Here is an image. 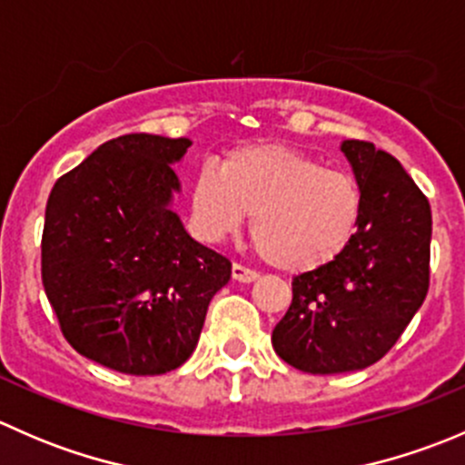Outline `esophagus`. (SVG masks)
<instances>
[{
    "instance_id": "34e87169",
    "label": "esophagus",
    "mask_w": 465,
    "mask_h": 465,
    "mask_svg": "<svg viewBox=\"0 0 465 465\" xmlns=\"http://www.w3.org/2000/svg\"><path fill=\"white\" fill-rule=\"evenodd\" d=\"M232 274H233V279L241 281V283H252V281L259 279V272L252 270V267H245L242 262H233Z\"/></svg>"
}]
</instances>
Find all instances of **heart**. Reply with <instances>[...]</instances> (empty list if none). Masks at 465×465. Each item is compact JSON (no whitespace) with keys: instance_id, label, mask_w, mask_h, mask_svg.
<instances>
[{"instance_id":"heart-1","label":"heart","mask_w":465,"mask_h":465,"mask_svg":"<svg viewBox=\"0 0 465 465\" xmlns=\"http://www.w3.org/2000/svg\"><path fill=\"white\" fill-rule=\"evenodd\" d=\"M200 232L233 233L252 213V236L265 261L311 272L349 247L362 218V191L351 175L326 168L288 143H256L204 163L191 191Z\"/></svg>"}]
</instances>
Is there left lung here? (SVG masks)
I'll list each match as a JSON object with an SVG mask.
<instances>
[{"mask_svg":"<svg viewBox=\"0 0 465 465\" xmlns=\"http://www.w3.org/2000/svg\"><path fill=\"white\" fill-rule=\"evenodd\" d=\"M362 218L344 252L292 279V303L272 331L276 355L306 373L367 369L389 353L428 297L432 211L396 157L346 139Z\"/></svg>","mask_w":465,"mask_h":465,"instance_id":"left-lung-1","label":"left lung"}]
</instances>
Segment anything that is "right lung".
I'll return each instance as SVG.
<instances>
[{
  "instance_id": "1",
  "label": "right lung",
  "mask_w": 465,
  "mask_h": 465,
  "mask_svg": "<svg viewBox=\"0 0 465 465\" xmlns=\"http://www.w3.org/2000/svg\"><path fill=\"white\" fill-rule=\"evenodd\" d=\"M189 139L124 134L64 173L46 200L42 283L64 340L130 376L182 367L206 308L232 276L171 209V163Z\"/></svg>"
}]
</instances>
